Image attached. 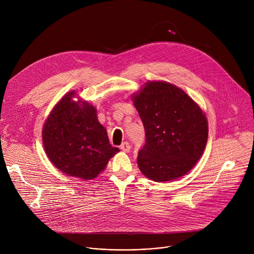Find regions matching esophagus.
I'll list each match as a JSON object with an SVG mask.
<instances>
[{
  "label": "esophagus",
  "mask_w": 254,
  "mask_h": 254,
  "mask_svg": "<svg viewBox=\"0 0 254 254\" xmlns=\"http://www.w3.org/2000/svg\"><path fill=\"white\" fill-rule=\"evenodd\" d=\"M121 150L125 153H128L130 151V144L127 141H125L121 144Z\"/></svg>",
  "instance_id": "34e87169"
}]
</instances>
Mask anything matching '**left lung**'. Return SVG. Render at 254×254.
Segmentation results:
<instances>
[{
  "label": "left lung",
  "instance_id": "1",
  "mask_svg": "<svg viewBox=\"0 0 254 254\" xmlns=\"http://www.w3.org/2000/svg\"><path fill=\"white\" fill-rule=\"evenodd\" d=\"M131 100L146 130V144L137 166L155 182L186 175L203 155L208 122L202 108L180 87L166 81H148Z\"/></svg>",
  "mask_w": 254,
  "mask_h": 254
}]
</instances>
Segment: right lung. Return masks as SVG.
Wrapping results in <instances>:
<instances>
[{
    "label": "right lung",
    "mask_w": 254,
    "mask_h": 254,
    "mask_svg": "<svg viewBox=\"0 0 254 254\" xmlns=\"http://www.w3.org/2000/svg\"><path fill=\"white\" fill-rule=\"evenodd\" d=\"M75 97V90L69 91L55 104L44 123L42 141L49 161L60 172L92 180L120 150L111 146L96 108Z\"/></svg>",
    "instance_id": "add662e5"
}]
</instances>
